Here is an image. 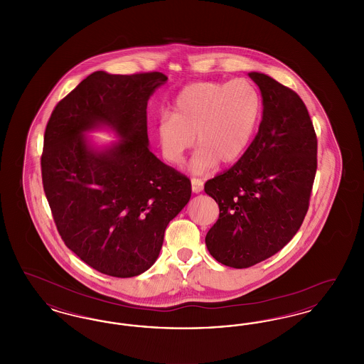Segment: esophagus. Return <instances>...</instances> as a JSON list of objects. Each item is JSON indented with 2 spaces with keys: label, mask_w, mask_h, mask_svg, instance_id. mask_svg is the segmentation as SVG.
<instances>
[{
  "label": "esophagus",
  "mask_w": 364,
  "mask_h": 364,
  "mask_svg": "<svg viewBox=\"0 0 364 364\" xmlns=\"http://www.w3.org/2000/svg\"><path fill=\"white\" fill-rule=\"evenodd\" d=\"M191 186L193 193H200L203 191V181L200 178H191Z\"/></svg>",
  "instance_id": "34e87169"
}]
</instances>
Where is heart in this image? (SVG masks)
<instances>
[{"mask_svg": "<svg viewBox=\"0 0 364 364\" xmlns=\"http://www.w3.org/2000/svg\"><path fill=\"white\" fill-rule=\"evenodd\" d=\"M170 113L156 122L161 153L171 165H180L186 153L199 144L188 169L203 176L220 162L230 165L251 146L262 117V97L257 86L244 77L228 83L199 82L184 87Z\"/></svg>", "mask_w": 364, "mask_h": 364, "instance_id": "b5f03b06", "label": "heart"}]
</instances>
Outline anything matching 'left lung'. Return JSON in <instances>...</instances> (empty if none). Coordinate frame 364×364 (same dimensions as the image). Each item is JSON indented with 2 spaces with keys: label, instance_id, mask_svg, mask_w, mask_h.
I'll return each mask as SVG.
<instances>
[{
  "label": "left lung",
  "instance_id": "left-lung-1",
  "mask_svg": "<svg viewBox=\"0 0 364 364\" xmlns=\"http://www.w3.org/2000/svg\"><path fill=\"white\" fill-rule=\"evenodd\" d=\"M262 122L245 154L205 184L220 208L206 235L220 263L244 269L277 254L292 240L309 210L316 173V135L301 98L260 72Z\"/></svg>",
  "mask_w": 364,
  "mask_h": 364
}]
</instances>
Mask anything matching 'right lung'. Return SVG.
Returning <instances> with one entry per match:
<instances>
[{"instance_id":"1","label":"right lung","mask_w":364,"mask_h":364,"mask_svg":"<svg viewBox=\"0 0 364 364\" xmlns=\"http://www.w3.org/2000/svg\"><path fill=\"white\" fill-rule=\"evenodd\" d=\"M161 72L87 76L53 110L42 181L65 245L112 277H135L156 262L168 224L186 208L191 181L149 149L147 102ZM119 138L100 146L86 134Z\"/></svg>"}]
</instances>
